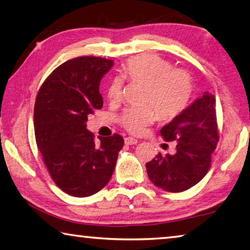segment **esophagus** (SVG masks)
Here are the masks:
<instances>
[{
  "label": "esophagus",
  "mask_w": 250,
  "mask_h": 250,
  "mask_svg": "<svg viewBox=\"0 0 250 250\" xmlns=\"http://www.w3.org/2000/svg\"><path fill=\"white\" fill-rule=\"evenodd\" d=\"M125 143L126 146H132V145H137L138 140L132 137H126L125 138Z\"/></svg>",
  "instance_id": "esophagus-1"
}]
</instances>
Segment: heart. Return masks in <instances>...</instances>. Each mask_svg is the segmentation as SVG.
Returning <instances> with one entry per match:
<instances>
[{"instance_id":"b5f03b06","label":"heart","mask_w":250,"mask_h":250,"mask_svg":"<svg viewBox=\"0 0 250 250\" xmlns=\"http://www.w3.org/2000/svg\"><path fill=\"white\" fill-rule=\"evenodd\" d=\"M124 77L131 83L146 86L142 108H130L122 113L120 121L126 130L140 133L156 119L171 120L183 112L191 100L193 83L191 75L183 69H173L171 62L154 55H141L130 58L124 68ZM107 95L111 103L122 96V80L113 78ZM151 107H150L149 105Z\"/></svg>"}]
</instances>
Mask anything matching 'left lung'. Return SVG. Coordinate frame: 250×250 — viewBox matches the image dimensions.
Segmentation results:
<instances>
[{
  "instance_id": "1",
  "label": "left lung",
  "mask_w": 250,
  "mask_h": 250,
  "mask_svg": "<svg viewBox=\"0 0 250 250\" xmlns=\"http://www.w3.org/2000/svg\"><path fill=\"white\" fill-rule=\"evenodd\" d=\"M160 132L164 140L176 141V152L159 153L146 164L152 183L173 193L196 185L208 171L218 142L214 95L205 91Z\"/></svg>"
}]
</instances>
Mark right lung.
I'll return each instance as SVG.
<instances>
[{
  "instance_id": "1",
  "label": "right lung",
  "mask_w": 250,
  "mask_h": 250,
  "mask_svg": "<svg viewBox=\"0 0 250 250\" xmlns=\"http://www.w3.org/2000/svg\"><path fill=\"white\" fill-rule=\"evenodd\" d=\"M112 66V61L100 57L70 59L48 76L37 95V146L55 183L71 196L87 197L104 188L124 146L119 134L99 138L97 145L86 124L103 107L100 80Z\"/></svg>"
}]
</instances>
